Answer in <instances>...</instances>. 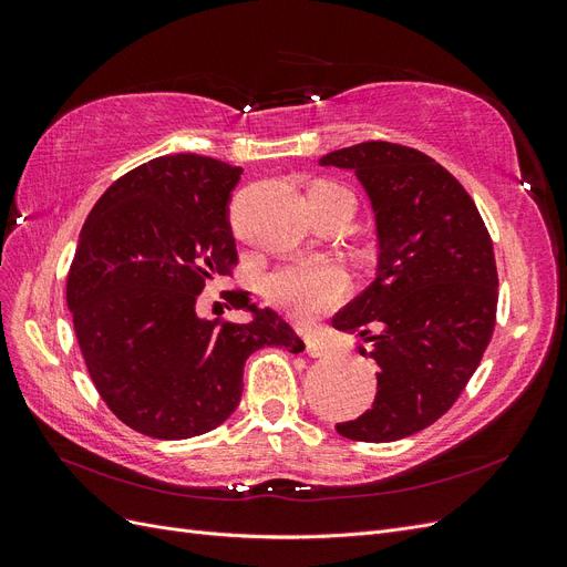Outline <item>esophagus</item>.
Segmentation results:
<instances>
[{
	"label": "esophagus",
	"instance_id": "obj_1",
	"mask_svg": "<svg viewBox=\"0 0 567 567\" xmlns=\"http://www.w3.org/2000/svg\"><path fill=\"white\" fill-rule=\"evenodd\" d=\"M331 352H333L331 340H326L319 333H312L310 338H307V354L310 357H329Z\"/></svg>",
	"mask_w": 567,
	"mask_h": 567
}]
</instances>
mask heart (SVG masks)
I'll return each instance as SVG.
<instances>
[{
	"mask_svg": "<svg viewBox=\"0 0 567 567\" xmlns=\"http://www.w3.org/2000/svg\"><path fill=\"white\" fill-rule=\"evenodd\" d=\"M319 188H338L321 184ZM267 298L296 317H312L329 310L348 293V277L331 260H307L284 265L265 281Z\"/></svg>",
	"mask_w": 567,
	"mask_h": 567,
	"instance_id": "1",
	"label": "heart"
}]
</instances>
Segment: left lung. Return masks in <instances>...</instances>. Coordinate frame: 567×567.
<instances>
[{"label": "left lung", "instance_id": "left-lung-1", "mask_svg": "<svg viewBox=\"0 0 567 567\" xmlns=\"http://www.w3.org/2000/svg\"><path fill=\"white\" fill-rule=\"evenodd\" d=\"M319 165L352 169L379 241L373 281L333 317V329L371 342L359 352L379 364V392L336 431L402 440L450 411L483 359L499 300L492 238L466 188L416 148L364 142Z\"/></svg>", "mask_w": 567, "mask_h": 567}]
</instances>
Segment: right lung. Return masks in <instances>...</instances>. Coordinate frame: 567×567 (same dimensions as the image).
Returning <instances> with one entry per match:
<instances>
[{"mask_svg": "<svg viewBox=\"0 0 567 567\" xmlns=\"http://www.w3.org/2000/svg\"><path fill=\"white\" fill-rule=\"evenodd\" d=\"M241 175L196 153L153 158L111 184L80 231L68 310L101 400L142 435L215 431L241 402L255 350L305 348L244 290L227 300L248 321L196 315L205 281L236 265L229 200Z\"/></svg>", "mask_w": 567, "mask_h": 567, "instance_id": "add662e5", "label": "right lung"}]
</instances>
